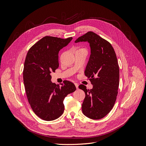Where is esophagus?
<instances>
[{
    "mask_svg": "<svg viewBox=\"0 0 146 146\" xmlns=\"http://www.w3.org/2000/svg\"><path fill=\"white\" fill-rule=\"evenodd\" d=\"M75 86H76V88L78 89V86H79V84L77 83H75Z\"/></svg>",
    "mask_w": 146,
    "mask_h": 146,
    "instance_id": "34e87169",
    "label": "esophagus"
}]
</instances>
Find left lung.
<instances>
[{
	"mask_svg": "<svg viewBox=\"0 0 146 146\" xmlns=\"http://www.w3.org/2000/svg\"><path fill=\"white\" fill-rule=\"evenodd\" d=\"M87 41L91 54L84 75L93 86L87 89L83 84L79 88L85 93L82 104L83 113L90 119L99 120L112 109L118 94L119 66L117 56L109 42L93 32H88L75 42Z\"/></svg>",
	"mask_w": 146,
	"mask_h": 146,
	"instance_id": "1",
	"label": "left lung"
}]
</instances>
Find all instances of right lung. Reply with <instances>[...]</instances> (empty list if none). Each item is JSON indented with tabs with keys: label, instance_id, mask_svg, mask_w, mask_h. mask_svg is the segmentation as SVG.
<instances>
[{
	"label": "right lung",
	"instance_id": "obj_1",
	"mask_svg": "<svg viewBox=\"0 0 146 146\" xmlns=\"http://www.w3.org/2000/svg\"><path fill=\"white\" fill-rule=\"evenodd\" d=\"M72 39L47 36L35 44L27 53L23 71L26 96L33 111L44 120L52 121L61 116L64 98L76 89L70 81L64 80L56 85L50 80V73L59 66L60 50Z\"/></svg>",
	"mask_w": 146,
	"mask_h": 146
}]
</instances>
